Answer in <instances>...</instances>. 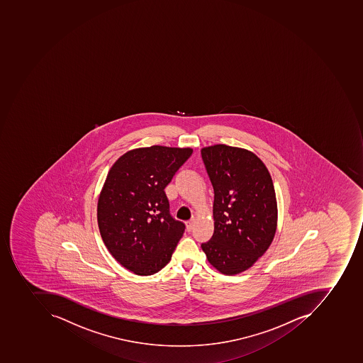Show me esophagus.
<instances>
[{"mask_svg":"<svg viewBox=\"0 0 363 363\" xmlns=\"http://www.w3.org/2000/svg\"><path fill=\"white\" fill-rule=\"evenodd\" d=\"M194 223H196V220L192 219L190 220V221H188V223H186V230L191 231L192 229H194Z\"/></svg>","mask_w":363,"mask_h":363,"instance_id":"obj_1","label":"esophagus"}]
</instances>
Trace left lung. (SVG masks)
I'll return each instance as SVG.
<instances>
[{"label":"left lung","instance_id":"left-lung-1","mask_svg":"<svg viewBox=\"0 0 363 363\" xmlns=\"http://www.w3.org/2000/svg\"><path fill=\"white\" fill-rule=\"evenodd\" d=\"M202 159L213 191L215 231L201 245L206 259L223 275L252 267L273 242L277 200L264 162L246 148L206 146Z\"/></svg>","mask_w":363,"mask_h":363}]
</instances>
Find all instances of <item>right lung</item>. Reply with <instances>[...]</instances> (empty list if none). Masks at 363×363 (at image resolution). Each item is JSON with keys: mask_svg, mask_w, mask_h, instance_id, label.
I'll list each match as a JSON object with an SVG mask.
<instances>
[{"mask_svg": "<svg viewBox=\"0 0 363 363\" xmlns=\"http://www.w3.org/2000/svg\"><path fill=\"white\" fill-rule=\"evenodd\" d=\"M192 151L134 148L109 169L97 203L99 233L111 256L135 275L167 266L184 233V223L169 215L164 189Z\"/></svg>", "mask_w": 363, "mask_h": 363, "instance_id": "right-lung-1", "label": "right lung"}]
</instances>
